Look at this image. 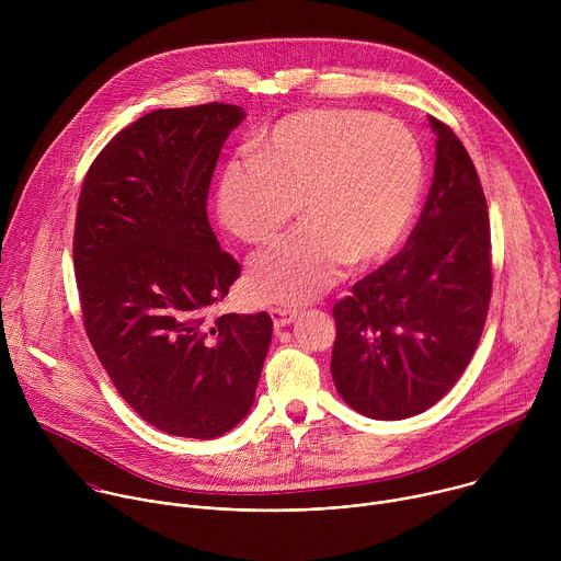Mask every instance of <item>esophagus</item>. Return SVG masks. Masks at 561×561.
<instances>
[{
	"label": "esophagus",
	"instance_id": "34e87169",
	"mask_svg": "<svg viewBox=\"0 0 561 561\" xmlns=\"http://www.w3.org/2000/svg\"><path fill=\"white\" fill-rule=\"evenodd\" d=\"M271 317H273V324H275V329H284V327H288L293 319L297 317V310H293V308H271Z\"/></svg>",
	"mask_w": 561,
	"mask_h": 561
}]
</instances>
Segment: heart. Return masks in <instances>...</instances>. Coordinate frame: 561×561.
<instances>
[{"instance_id": "obj_1", "label": "heart", "mask_w": 561, "mask_h": 561, "mask_svg": "<svg viewBox=\"0 0 561 561\" xmlns=\"http://www.w3.org/2000/svg\"><path fill=\"white\" fill-rule=\"evenodd\" d=\"M424 186L409 126L353 108L293 113L230 162L217 215L247 244H271L299 210L306 221L257 255L249 288L262 301L299 304L333 286L346 262L383 260L407 232Z\"/></svg>"}]
</instances>
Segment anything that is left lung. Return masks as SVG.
Returning <instances> with one entry per match:
<instances>
[{"instance_id":"obj_1","label":"left lung","mask_w":561,"mask_h":561,"mask_svg":"<svg viewBox=\"0 0 561 561\" xmlns=\"http://www.w3.org/2000/svg\"><path fill=\"white\" fill-rule=\"evenodd\" d=\"M428 122L435 173L417 226L402 251L333 306V381L370 420H407L437 404L466 370L489 314L486 197L459 137Z\"/></svg>"}]
</instances>
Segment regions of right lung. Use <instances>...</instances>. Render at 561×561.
Returning <instances> with one entry per match:
<instances>
[{"mask_svg": "<svg viewBox=\"0 0 561 561\" xmlns=\"http://www.w3.org/2000/svg\"><path fill=\"white\" fill-rule=\"evenodd\" d=\"M242 106L159 108L119 130L79 193L72 262L87 335L126 404L150 426L213 439L242 422L273 337L271 317L208 308L239 264L206 199Z\"/></svg>", "mask_w": 561, "mask_h": 561, "instance_id": "add662e5", "label": "right lung"}]
</instances>
